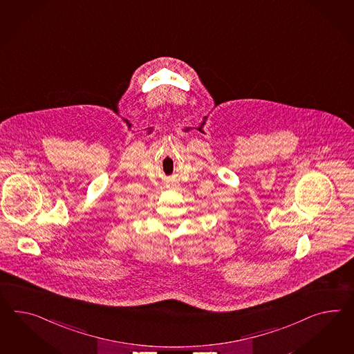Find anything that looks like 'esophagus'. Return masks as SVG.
<instances>
[{
	"instance_id": "esophagus-1",
	"label": "esophagus",
	"mask_w": 354,
	"mask_h": 354,
	"mask_svg": "<svg viewBox=\"0 0 354 354\" xmlns=\"http://www.w3.org/2000/svg\"><path fill=\"white\" fill-rule=\"evenodd\" d=\"M172 185H174V182H170L166 187H167V188H171Z\"/></svg>"
}]
</instances>
